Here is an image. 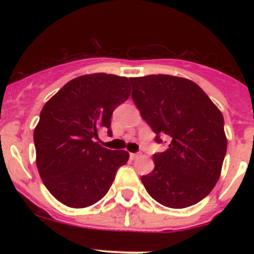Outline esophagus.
I'll list each match as a JSON object with an SVG mask.
<instances>
[{
  "label": "esophagus",
  "instance_id": "1",
  "mask_svg": "<svg viewBox=\"0 0 254 254\" xmlns=\"http://www.w3.org/2000/svg\"><path fill=\"white\" fill-rule=\"evenodd\" d=\"M140 156H141V153H130V158H131V160H136Z\"/></svg>",
  "mask_w": 254,
  "mask_h": 254
}]
</instances>
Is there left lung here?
Wrapping results in <instances>:
<instances>
[{"instance_id": "obj_1", "label": "left lung", "mask_w": 254, "mask_h": 254, "mask_svg": "<svg viewBox=\"0 0 254 254\" xmlns=\"http://www.w3.org/2000/svg\"><path fill=\"white\" fill-rule=\"evenodd\" d=\"M132 101L156 134L170 139L155 153V168L141 182L162 205L183 209L204 199L221 175L227 150L224 117L190 79L171 75L130 78Z\"/></svg>"}]
</instances>
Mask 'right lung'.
<instances>
[{
    "mask_svg": "<svg viewBox=\"0 0 254 254\" xmlns=\"http://www.w3.org/2000/svg\"><path fill=\"white\" fill-rule=\"evenodd\" d=\"M130 78L92 73L71 79L43 107L34 129L37 167L55 199L66 206H91L111 188L117 171L129 160L96 141L111 136L114 109L130 97Z\"/></svg>",
    "mask_w": 254,
    "mask_h": 254,
    "instance_id": "obj_1",
    "label": "right lung"
}]
</instances>
